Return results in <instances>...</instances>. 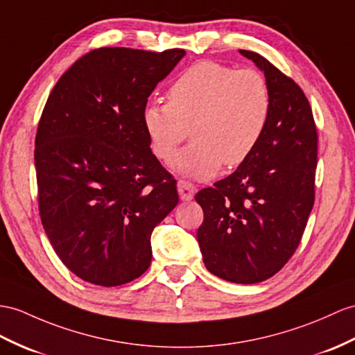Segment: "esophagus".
<instances>
[{
    "label": "esophagus",
    "mask_w": 355,
    "mask_h": 355,
    "mask_svg": "<svg viewBox=\"0 0 355 355\" xmlns=\"http://www.w3.org/2000/svg\"><path fill=\"white\" fill-rule=\"evenodd\" d=\"M178 191H179L180 198H182V200H185V202H188L194 197L196 187L191 182H189V180L179 179L178 180Z\"/></svg>",
    "instance_id": "esophagus-1"
}]
</instances>
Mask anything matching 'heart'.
<instances>
[{
	"instance_id": "heart-1",
	"label": "heart",
	"mask_w": 355,
	"mask_h": 355,
	"mask_svg": "<svg viewBox=\"0 0 355 355\" xmlns=\"http://www.w3.org/2000/svg\"><path fill=\"white\" fill-rule=\"evenodd\" d=\"M167 99L143 110L150 149L168 162L191 131L194 140L173 167L197 179L214 176L221 164H243L261 143L271 116V92L262 73L215 62L188 67Z\"/></svg>"
}]
</instances>
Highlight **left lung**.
<instances>
[{"instance_id":"1","label":"left lung","mask_w":355,"mask_h":355,"mask_svg":"<svg viewBox=\"0 0 355 355\" xmlns=\"http://www.w3.org/2000/svg\"><path fill=\"white\" fill-rule=\"evenodd\" d=\"M239 53L265 73L270 122L230 176L196 194L205 214L197 241L207 271L252 284L277 274L300 245L315 203L318 132L300 85L265 57Z\"/></svg>"}]
</instances>
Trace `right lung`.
<instances>
[{"instance_id":"obj_1","label":"right lung","mask_w":355,"mask_h":355,"mask_svg":"<svg viewBox=\"0 0 355 355\" xmlns=\"http://www.w3.org/2000/svg\"><path fill=\"white\" fill-rule=\"evenodd\" d=\"M184 49L98 48L54 85L39 120L34 164L43 229L78 277L120 286L148 270L150 236L179 202L150 150L148 98Z\"/></svg>"}]
</instances>
